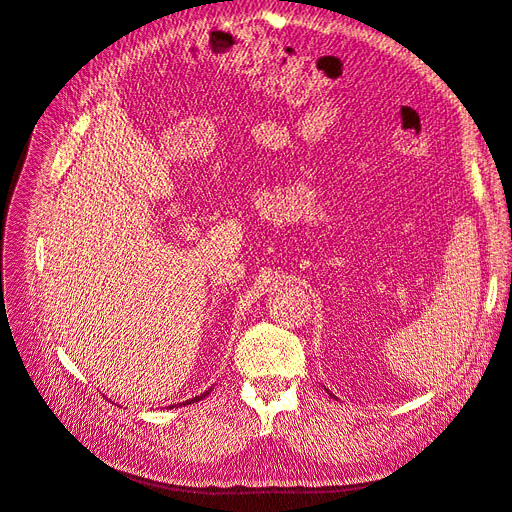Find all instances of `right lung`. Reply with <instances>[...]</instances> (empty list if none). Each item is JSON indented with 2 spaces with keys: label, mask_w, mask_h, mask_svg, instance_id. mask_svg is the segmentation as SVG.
Here are the masks:
<instances>
[{
  "label": "right lung",
  "mask_w": 512,
  "mask_h": 512,
  "mask_svg": "<svg viewBox=\"0 0 512 512\" xmlns=\"http://www.w3.org/2000/svg\"><path fill=\"white\" fill-rule=\"evenodd\" d=\"M206 394H210V390H206L203 394H199V397H195V399H188V401H184V403H180V405H188V403H197V401H201V399H206Z\"/></svg>",
  "instance_id": "right-lung-1"
}]
</instances>
